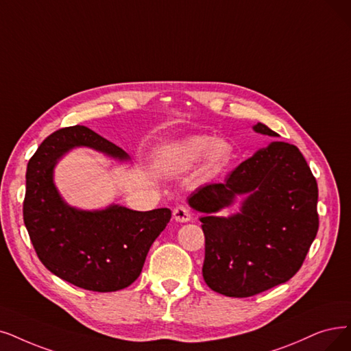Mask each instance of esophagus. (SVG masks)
I'll use <instances>...</instances> for the list:
<instances>
[{
	"mask_svg": "<svg viewBox=\"0 0 351 351\" xmlns=\"http://www.w3.org/2000/svg\"><path fill=\"white\" fill-rule=\"evenodd\" d=\"M173 217H174L177 221L184 223V221H189V220L191 219V213H190L189 207H186V206H183V204H180V206H177V207L173 210Z\"/></svg>",
	"mask_w": 351,
	"mask_h": 351,
	"instance_id": "esophagus-1",
	"label": "esophagus"
}]
</instances>
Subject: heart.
Segmentation results:
<instances>
[{
  "label": "heart",
  "mask_w": 351,
  "mask_h": 351,
  "mask_svg": "<svg viewBox=\"0 0 351 351\" xmlns=\"http://www.w3.org/2000/svg\"><path fill=\"white\" fill-rule=\"evenodd\" d=\"M206 171L210 174L219 173L228 165L232 157V147L223 139L213 141L210 136H191L178 147L173 157V167L176 170H184L200 161L205 154Z\"/></svg>",
  "instance_id": "b5f03b06"
}]
</instances>
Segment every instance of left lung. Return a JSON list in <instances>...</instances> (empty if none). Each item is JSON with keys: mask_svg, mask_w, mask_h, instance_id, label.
Wrapping results in <instances>:
<instances>
[{"mask_svg": "<svg viewBox=\"0 0 351 351\" xmlns=\"http://www.w3.org/2000/svg\"><path fill=\"white\" fill-rule=\"evenodd\" d=\"M256 132L278 134L258 122ZM249 192L239 215L210 217ZM318 187L292 144L275 141L241 162L223 183L195 190L189 203L206 213L203 278L221 295L246 298L284 284L302 266L318 232Z\"/></svg>", "mask_w": 351, "mask_h": 351, "instance_id": "1", "label": "left lung"}]
</instances>
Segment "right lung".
<instances>
[{"label": "right lung", "instance_id": "1", "mask_svg": "<svg viewBox=\"0 0 351 351\" xmlns=\"http://www.w3.org/2000/svg\"><path fill=\"white\" fill-rule=\"evenodd\" d=\"M77 145L127 158L122 148L83 125L53 132L27 164L24 224L38 259L56 276L93 292L123 289L141 274L171 210L135 212L110 206L102 212H80L64 204L53 184V168Z\"/></svg>", "mask_w": 351, "mask_h": 351}]
</instances>
